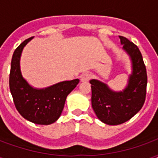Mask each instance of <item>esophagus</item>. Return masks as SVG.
Instances as JSON below:
<instances>
[{
	"label": "esophagus",
	"mask_w": 158,
	"mask_h": 158,
	"mask_svg": "<svg viewBox=\"0 0 158 158\" xmlns=\"http://www.w3.org/2000/svg\"><path fill=\"white\" fill-rule=\"evenodd\" d=\"M91 78V76L89 74V73H83L80 76V80L82 81V82H85V81H88L89 80V79Z\"/></svg>",
	"instance_id": "34e87169"
}]
</instances>
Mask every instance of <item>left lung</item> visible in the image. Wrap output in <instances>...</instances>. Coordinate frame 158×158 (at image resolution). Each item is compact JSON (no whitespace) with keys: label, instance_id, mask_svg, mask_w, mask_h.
Listing matches in <instances>:
<instances>
[{"label":"left lung","instance_id":"1","mask_svg":"<svg viewBox=\"0 0 158 158\" xmlns=\"http://www.w3.org/2000/svg\"><path fill=\"white\" fill-rule=\"evenodd\" d=\"M132 62V73L123 91H113L106 84L91 79V104L97 118L104 123L118 125L135 115L144 105L146 95L147 74L142 55L137 45L119 36Z\"/></svg>","mask_w":158,"mask_h":158}]
</instances>
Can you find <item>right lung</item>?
<instances>
[{"label": "right lung", "mask_w": 158, "mask_h": 158, "mask_svg": "<svg viewBox=\"0 0 158 158\" xmlns=\"http://www.w3.org/2000/svg\"><path fill=\"white\" fill-rule=\"evenodd\" d=\"M32 38L25 40L13 52L9 87L21 116L36 124L47 125L61 116L67 96L79 84V79L62 81L45 89H35L29 85L21 73L20 56L23 47Z\"/></svg>", "instance_id": "add662e5"}]
</instances>
